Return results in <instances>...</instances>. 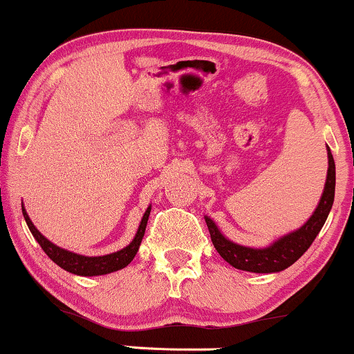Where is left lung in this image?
I'll return each instance as SVG.
<instances>
[{"instance_id": "1", "label": "left lung", "mask_w": 354, "mask_h": 354, "mask_svg": "<svg viewBox=\"0 0 354 354\" xmlns=\"http://www.w3.org/2000/svg\"><path fill=\"white\" fill-rule=\"evenodd\" d=\"M335 185H336V168L333 154L328 148V174L324 183L323 194H321L318 206L301 228L291 231L278 238L265 248H250L238 245L228 239L219 231L216 223L209 216H205L208 225L211 241L214 248L231 266L236 270L250 271V273H278L293 265L304 254V251L311 246L315 238L323 228L328 214H330L333 201H335Z\"/></svg>"}]
</instances>
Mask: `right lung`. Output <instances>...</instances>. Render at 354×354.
<instances>
[{
	"label": "right lung",
	"instance_id": "1",
	"mask_svg": "<svg viewBox=\"0 0 354 354\" xmlns=\"http://www.w3.org/2000/svg\"><path fill=\"white\" fill-rule=\"evenodd\" d=\"M23 209V216L26 219V225L30 228L31 234H33L36 241L39 243V246L43 248V251L50 256V259L56 263L59 268L66 270L68 273L78 274V276H101V274H108V273H115L118 270H123L133 261L138 250H140L141 239L145 236V230H146V223H148L149 213H151V206H148V209L145 211L143 218H141L140 226H138V231L133 238V241L129 243L128 246H124L123 250L115 251L111 254H104V256H84V254H78L73 253V251L63 250V248L56 246L55 243H51L50 239L44 238L36 226L33 225L30 216H28L26 209L24 206H21Z\"/></svg>",
	"mask_w": 354,
	"mask_h": 354
}]
</instances>
